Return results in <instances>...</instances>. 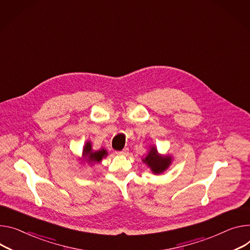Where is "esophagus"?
I'll return each mask as SVG.
<instances>
[{
    "label": "esophagus",
    "mask_w": 250,
    "mask_h": 250,
    "mask_svg": "<svg viewBox=\"0 0 250 250\" xmlns=\"http://www.w3.org/2000/svg\"><path fill=\"white\" fill-rule=\"evenodd\" d=\"M127 150H128V148L125 147V148H124L123 150L116 151V153H117V154H120V155H124V154H126V153H127Z\"/></svg>",
    "instance_id": "esophagus-1"
}]
</instances>
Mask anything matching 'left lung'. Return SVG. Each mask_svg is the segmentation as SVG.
<instances>
[{"label": "left lung", "mask_w": 250, "mask_h": 250, "mask_svg": "<svg viewBox=\"0 0 250 250\" xmlns=\"http://www.w3.org/2000/svg\"><path fill=\"white\" fill-rule=\"evenodd\" d=\"M172 157L170 155L158 154L157 149L151 146L147 155L144 158L143 162L146 163L154 174H160L167 170L171 165Z\"/></svg>", "instance_id": "left-lung-1"}]
</instances>
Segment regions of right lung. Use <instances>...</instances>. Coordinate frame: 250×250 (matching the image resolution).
<instances>
[{
  "mask_svg": "<svg viewBox=\"0 0 250 250\" xmlns=\"http://www.w3.org/2000/svg\"><path fill=\"white\" fill-rule=\"evenodd\" d=\"M107 155V152L104 148H101L99 150L94 151L92 148V144L90 142H86V144L83 146V160L87 163H100L103 157H105Z\"/></svg>",
  "mask_w": 250,
  "mask_h": 250,
  "instance_id": "obj_1",
  "label": "right lung"
}]
</instances>
